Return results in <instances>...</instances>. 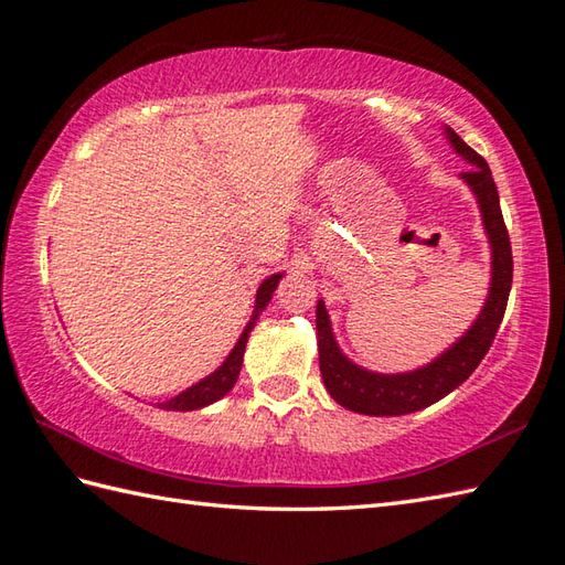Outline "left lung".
<instances>
[{
  "mask_svg": "<svg viewBox=\"0 0 565 565\" xmlns=\"http://www.w3.org/2000/svg\"><path fill=\"white\" fill-rule=\"evenodd\" d=\"M447 137L457 152L469 161L471 169L461 171V179L471 185L476 200L481 205L483 227L493 250V278L486 307L471 329L459 341L430 362L428 367L406 374H377L353 365L341 350H338L331 321L326 315L323 302L317 305V338H319V370L329 394L338 404L365 413V416H404V413L420 411L435 404L443 396L469 380V374L481 365L493 338L505 317L510 287H512V246L510 234L500 210L498 188L488 169L486 159L447 128Z\"/></svg>",
  "mask_w": 565,
  "mask_h": 565,
  "instance_id": "1",
  "label": "left lung"
}]
</instances>
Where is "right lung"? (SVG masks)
Masks as SVG:
<instances>
[{"mask_svg":"<svg viewBox=\"0 0 565 565\" xmlns=\"http://www.w3.org/2000/svg\"><path fill=\"white\" fill-rule=\"evenodd\" d=\"M282 275H270L268 280H263L260 287H258V295H256V311H254V319L248 321V326L244 329L239 343L234 345V350L230 353V358L222 362V367L215 370L210 374V377H205L203 382L193 384L191 388H185L183 394L173 396L171 401H164V404H159V408H167V411H193V408H203L207 404H212V401L222 398L224 394L230 392V388L236 384V380H239V370H242V362H244V350H246V341H248V333L250 329H254V321L258 317V311H263V307H266L270 302V295L275 292V287H278Z\"/></svg>","mask_w":565,"mask_h":565,"instance_id":"right-lung-1","label":"right lung"}]
</instances>
